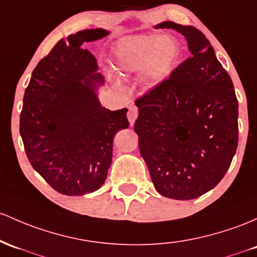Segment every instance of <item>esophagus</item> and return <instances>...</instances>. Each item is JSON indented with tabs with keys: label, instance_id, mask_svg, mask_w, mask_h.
<instances>
[{
	"label": "esophagus",
	"instance_id": "34e87169",
	"mask_svg": "<svg viewBox=\"0 0 257 257\" xmlns=\"http://www.w3.org/2000/svg\"><path fill=\"white\" fill-rule=\"evenodd\" d=\"M138 118V108L135 106H131L129 107V111H128V120L131 123V125L133 126L135 123V119Z\"/></svg>",
	"mask_w": 257,
	"mask_h": 257
}]
</instances>
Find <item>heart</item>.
<instances>
[{
	"label": "heart",
	"instance_id": "1",
	"mask_svg": "<svg viewBox=\"0 0 257 257\" xmlns=\"http://www.w3.org/2000/svg\"><path fill=\"white\" fill-rule=\"evenodd\" d=\"M179 42L171 35H138L119 40L113 50V70L120 78L142 73L149 89L162 85L180 58Z\"/></svg>",
	"mask_w": 257,
	"mask_h": 257
}]
</instances>
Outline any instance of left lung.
<instances>
[{"mask_svg": "<svg viewBox=\"0 0 257 257\" xmlns=\"http://www.w3.org/2000/svg\"><path fill=\"white\" fill-rule=\"evenodd\" d=\"M188 42L190 58L137 100L134 131L155 189L174 200H191L213 189L238 146V100L210 41L193 25L162 22Z\"/></svg>", "mask_w": 257, "mask_h": 257, "instance_id": "left-lung-1", "label": "left lung"}]
</instances>
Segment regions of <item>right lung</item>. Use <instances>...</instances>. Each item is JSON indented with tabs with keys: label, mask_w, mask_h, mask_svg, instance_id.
I'll return each mask as SVG.
<instances>
[{
	"label": "right lung",
	"mask_w": 257,
	"mask_h": 257,
	"mask_svg": "<svg viewBox=\"0 0 257 257\" xmlns=\"http://www.w3.org/2000/svg\"><path fill=\"white\" fill-rule=\"evenodd\" d=\"M109 34L102 28L61 39L34 69L25 89L21 137L33 168L58 193L81 196L105 183L113 138L126 129L128 109L101 105L102 74L85 42Z\"/></svg>",
	"instance_id": "right-lung-1"
}]
</instances>
